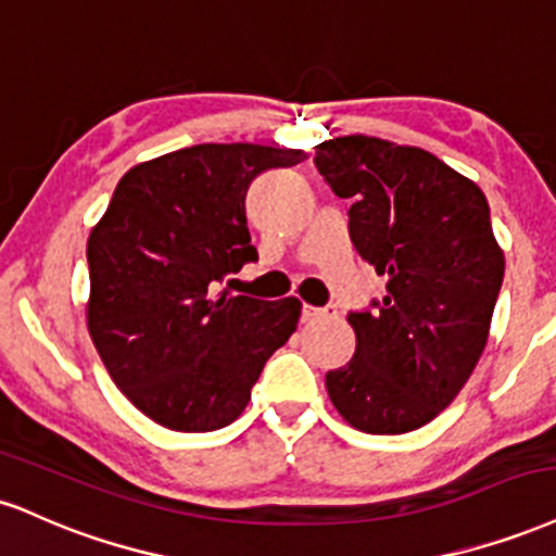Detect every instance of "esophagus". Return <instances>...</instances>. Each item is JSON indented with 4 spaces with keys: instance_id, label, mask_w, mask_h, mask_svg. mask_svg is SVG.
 <instances>
[{
    "instance_id": "esophagus-1",
    "label": "esophagus",
    "mask_w": 556,
    "mask_h": 556,
    "mask_svg": "<svg viewBox=\"0 0 556 556\" xmlns=\"http://www.w3.org/2000/svg\"><path fill=\"white\" fill-rule=\"evenodd\" d=\"M328 317H336V306H309L306 304L302 309V319L304 323H317V319H328Z\"/></svg>"
}]
</instances>
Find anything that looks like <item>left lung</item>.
I'll list each match as a JSON object with an SVG mask.
<instances>
[{"label":"left lung","instance_id":"left-lung-1","mask_svg":"<svg viewBox=\"0 0 556 556\" xmlns=\"http://www.w3.org/2000/svg\"><path fill=\"white\" fill-rule=\"evenodd\" d=\"M315 166L351 200L356 252L388 276L382 302L349 315L354 358L325 388L358 432H414L455 401L486 349L505 276L489 202L437 155L380 137L319 142Z\"/></svg>","mask_w":556,"mask_h":556}]
</instances>
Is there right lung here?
<instances>
[{
	"instance_id": "1",
	"label": "right lung",
	"mask_w": 556,
	"mask_h": 556,
	"mask_svg": "<svg viewBox=\"0 0 556 556\" xmlns=\"http://www.w3.org/2000/svg\"><path fill=\"white\" fill-rule=\"evenodd\" d=\"M304 150L205 142L137 163L88 237V332L137 410L174 432L239 419L265 362L296 330V296H213L257 260L244 198Z\"/></svg>"
}]
</instances>
